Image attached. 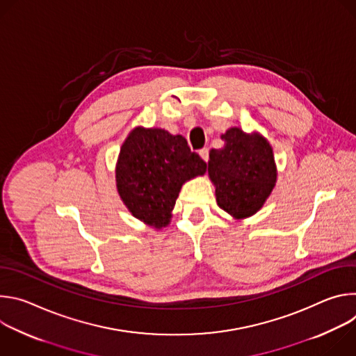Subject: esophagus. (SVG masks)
<instances>
[{"instance_id":"34e87169","label":"esophagus","mask_w":356,"mask_h":356,"mask_svg":"<svg viewBox=\"0 0 356 356\" xmlns=\"http://www.w3.org/2000/svg\"><path fill=\"white\" fill-rule=\"evenodd\" d=\"M198 155H200V158H201L202 161L207 162V161H209V149H207V147L200 149V150H198Z\"/></svg>"}]
</instances>
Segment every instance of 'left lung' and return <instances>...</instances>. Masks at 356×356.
<instances>
[{
    "mask_svg": "<svg viewBox=\"0 0 356 356\" xmlns=\"http://www.w3.org/2000/svg\"><path fill=\"white\" fill-rule=\"evenodd\" d=\"M224 147L211 149L209 177L220 209L235 220L257 214L272 194L277 168L269 140L253 131L231 127L221 134Z\"/></svg>",
    "mask_w": 356,
    "mask_h": 356,
    "instance_id": "1",
    "label": "left lung"
}]
</instances>
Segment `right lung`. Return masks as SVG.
Segmentation results:
<instances>
[{
  "mask_svg": "<svg viewBox=\"0 0 356 356\" xmlns=\"http://www.w3.org/2000/svg\"><path fill=\"white\" fill-rule=\"evenodd\" d=\"M206 169V162L190 150L181 135L135 127L120 149L117 191L135 218L162 229L170 224L181 186Z\"/></svg>",
  "mask_w": 356,
  "mask_h": 356,
  "instance_id": "add662e5",
  "label": "right lung"
}]
</instances>
